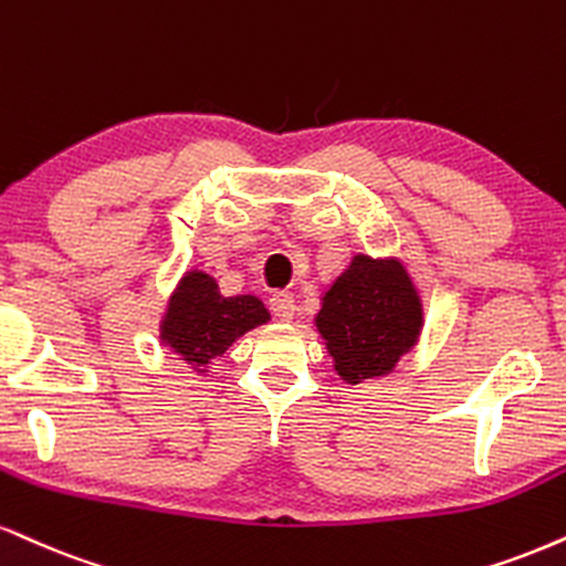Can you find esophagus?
Instances as JSON below:
<instances>
[{
  "instance_id": "34e87169",
  "label": "esophagus",
  "mask_w": 566,
  "mask_h": 566,
  "mask_svg": "<svg viewBox=\"0 0 566 566\" xmlns=\"http://www.w3.org/2000/svg\"><path fill=\"white\" fill-rule=\"evenodd\" d=\"M269 308L276 318H284V322L295 316V301H292V295H287V292H274L269 297Z\"/></svg>"
}]
</instances>
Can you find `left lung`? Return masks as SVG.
<instances>
[{"label": "left lung", "instance_id": "obj_1", "mask_svg": "<svg viewBox=\"0 0 566 566\" xmlns=\"http://www.w3.org/2000/svg\"><path fill=\"white\" fill-rule=\"evenodd\" d=\"M335 369L345 382L382 377L413 348L421 329V305L403 265L353 258L332 284L316 316Z\"/></svg>", "mask_w": 566, "mask_h": 566}]
</instances>
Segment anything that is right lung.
Segmentation results:
<instances>
[{
  "label": "right lung",
  "instance_id": "right-lung-1",
  "mask_svg": "<svg viewBox=\"0 0 566 566\" xmlns=\"http://www.w3.org/2000/svg\"><path fill=\"white\" fill-rule=\"evenodd\" d=\"M269 322V311L253 295L223 297L216 279L192 271L174 295L163 339L195 366H206L253 326Z\"/></svg>",
  "mask_w": 566,
  "mask_h": 566
}]
</instances>
